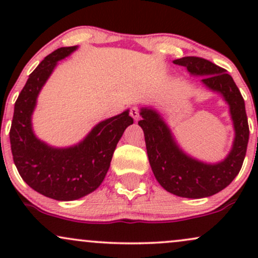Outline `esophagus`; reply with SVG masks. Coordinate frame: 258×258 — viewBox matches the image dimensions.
Here are the masks:
<instances>
[{"mask_svg":"<svg viewBox=\"0 0 258 258\" xmlns=\"http://www.w3.org/2000/svg\"><path fill=\"white\" fill-rule=\"evenodd\" d=\"M130 114H131V116L135 120L139 119V109L137 108V106H132L131 110H130Z\"/></svg>","mask_w":258,"mask_h":258,"instance_id":"esophagus-1","label":"esophagus"}]
</instances>
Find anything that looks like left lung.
Here are the masks:
<instances>
[{
	"label": "left lung",
	"mask_w": 258,
	"mask_h": 258,
	"mask_svg": "<svg viewBox=\"0 0 258 258\" xmlns=\"http://www.w3.org/2000/svg\"><path fill=\"white\" fill-rule=\"evenodd\" d=\"M191 76L201 79L210 92L220 94L229 109L234 139L229 153L217 162H206L188 154L179 146L165 117L153 106H141L139 115L146 147L154 176L168 193L180 198L200 199L223 190L238 176L248 143V125L245 102L227 70L198 57L173 60Z\"/></svg>",
	"instance_id": "1"
}]
</instances>
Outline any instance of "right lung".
<instances>
[{
  "mask_svg": "<svg viewBox=\"0 0 258 258\" xmlns=\"http://www.w3.org/2000/svg\"><path fill=\"white\" fill-rule=\"evenodd\" d=\"M79 46L60 47L29 75L16 104L10 132L11 149L18 172L37 193L59 201H72L91 194L102 184L112 154L123 132L133 123L127 109L97 123L79 143L53 147L41 141L32 127L38 94L58 61Z\"/></svg>",
  "mask_w": 258,
  "mask_h": 258,
  "instance_id": "obj_1",
  "label": "right lung"
}]
</instances>
